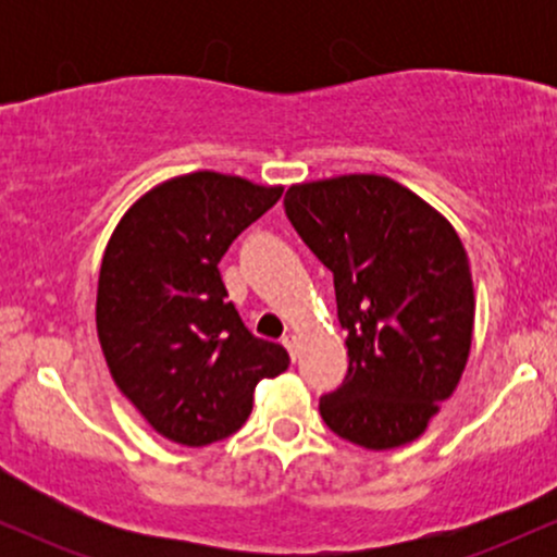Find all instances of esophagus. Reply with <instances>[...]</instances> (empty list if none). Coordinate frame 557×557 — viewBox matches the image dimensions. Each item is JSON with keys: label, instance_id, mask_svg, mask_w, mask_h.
<instances>
[{"label": "esophagus", "instance_id": "34e87169", "mask_svg": "<svg viewBox=\"0 0 557 557\" xmlns=\"http://www.w3.org/2000/svg\"><path fill=\"white\" fill-rule=\"evenodd\" d=\"M283 345H285L287 354H290V359L296 361V354H298V337H296V335H285V337H283Z\"/></svg>", "mask_w": 557, "mask_h": 557}]
</instances>
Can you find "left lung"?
Returning a JSON list of instances; mask_svg holds the SVG:
<instances>
[{
    "instance_id": "left-lung-1",
    "label": "left lung",
    "mask_w": 557,
    "mask_h": 557,
    "mask_svg": "<svg viewBox=\"0 0 557 557\" xmlns=\"http://www.w3.org/2000/svg\"><path fill=\"white\" fill-rule=\"evenodd\" d=\"M285 212L335 277L348 374L319 400L337 437L393 450L424 434L461 382L474 283L456 227L385 175L296 183Z\"/></svg>"
}]
</instances>
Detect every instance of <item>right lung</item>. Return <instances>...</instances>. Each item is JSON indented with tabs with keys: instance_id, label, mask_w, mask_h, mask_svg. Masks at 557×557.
<instances>
[{
	"instance_id": "right-lung-1",
	"label": "right lung",
	"mask_w": 557,
	"mask_h": 557,
	"mask_svg": "<svg viewBox=\"0 0 557 557\" xmlns=\"http://www.w3.org/2000/svg\"><path fill=\"white\" fill-rule=\"evenodd\" d=\"M280 196L283 185L188 172L146 190L107 243L101 350L120 393L172 443L201 447L238 432L259 382L290 363L283 345L246 330L216 267Z\"/></svg>"
}]
</instances>
